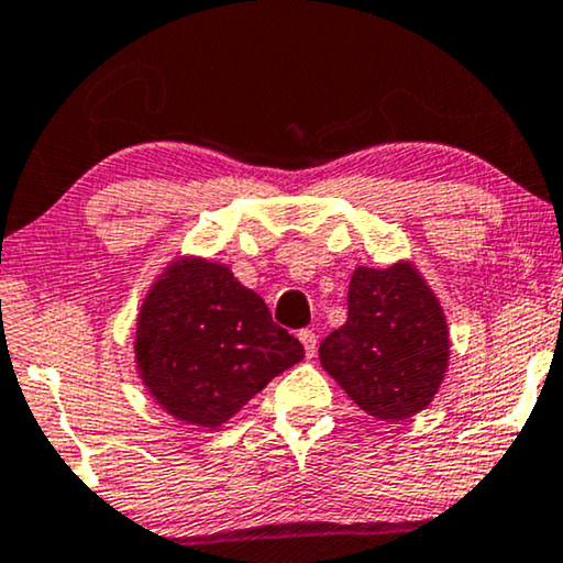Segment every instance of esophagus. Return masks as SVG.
<instances>
[{"label": "esophagus", "mask_w": 563, "mask_h": 563, "mask_svg": "<svg viewBox=\"0 0 563 563\" xmlns=\"http://www.w3.org/2000/svg\"><path fill=\"white\" fill-rule=\"evenodd\" d=\"M297 339H300L302 346H305V355H308V357H316V350H318V336H316V331L302 329L300 334H297Z\"/></svg>", "instance_id": "obj_1"}]
</instances>
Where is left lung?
<instances>
[{
  "mask_svg": "<svg viewBox=\"0 0 563 563\" xmlns=\"http://www.w3.org/2000/svg\"><path fill=\"white\" fill-rule=\"evenodd\" d=\"M346 323L321 342V365L360 409L405 420L430 405L449 360L441 305L409 263L360 266L346 295Z\"/></svg>",
  "mask_w": 563,
  "mask_h": 563,
  "instance_id": "1",
  "label": "left lung"
}]
</instances>
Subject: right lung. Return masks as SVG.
Listing matches in <instances>:
<instances>
[{"label":"right lung","mask_w":563,"mask_h":563,"mask_svg":"<svg viewBox=\"0 0 563 563\" xmlns=\"http://www.w3.org/2000/svg\"><path fill=\"white\" fill-rule=\"evenodd\" d=\"M135 355L143 384L166 412L217 428L305 352L227 266L183 258L143 300Z\"/></svg>","instance_id":"obj_1"}]
</instances>
